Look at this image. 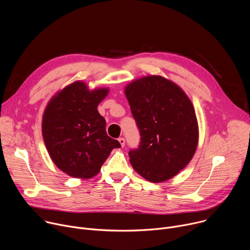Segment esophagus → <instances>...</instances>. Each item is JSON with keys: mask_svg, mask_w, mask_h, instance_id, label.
Instances as JSON below:
<instances>
[{"mask_svg": "<svg viewBox=\"0 0 250 250\" xmlns=\"http://www.w3.org/2000/svg\"><path fill=\"white\" fill-rule=\"evenodd\" d=\"M119 142H120V144H121L122 147H124L125 144V140L124 137H120V138H119Z\"/></svg>", "mask_w": 250, "mask_h": 250, "instance_id": "1", "label": "esophagus"}]
</instances>
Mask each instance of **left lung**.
<instances>
[{"mask_svg": "<svg viewBox=\"0 0 250 250\" xmlns=\"http://www.w3.org/2000/svg\"><path fill=\"white\" fill-rule=\"evenodd\" d=\"M125 97L140 132L130 150L132 168L151 183H163L185 169L198 145L194 107L185 91L161 75H146L125 86Z\"/></svg>", "mask_w": 250, "mask_h": 250, "instance_id": "left-lung-1", "label": "left lung"}]
</instances>
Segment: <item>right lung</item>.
<instances>
[{
  "label": "right lung",
  "instance_id": "add662e5",
  "mask_svg": "<svg viewBox=\"0 0 250 250\" xmlns=\"http://www.w3.org/2000/svg\"><path fill=\"white\" fill-rule=\"evenodd\" d=\"M109 88L89 90L86 83L74 81L57 92L42 118V134L48 153L67 176L88 180L95 177L118 140L108 136L106 121L97 106Z\"/></svg>",
  "mask_w": 250,
  "mask_h": 250
}]
</instances>
